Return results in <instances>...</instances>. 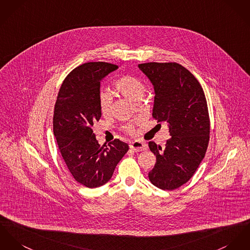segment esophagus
Listing matches in <instances>:
<instances>
[{
    "label": "esophagus",
    "instance_id": "34e87169",
    "mask_svg": "<svg viewBox=\"0 0 250 250\" xmlns=\"http://www.w3.org/2000/svg\"><path fill=\"white\" fill-rule=\"evenodd\" d=\"M129 146L135 152H140V151L146 150V147H147L146 143H143V142H140V141H134V142L130 143Z\"/></svg>",
    "mask_w": 250,
    "mask_h": 250
}]
</instances>
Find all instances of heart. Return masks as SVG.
Instances as JSON below:
<instances>
[{"mask_svg":"<svg viewBox=\"0 0 250 250\" xmlns=\"http://www.w3.org/2000/svg\"><path fill=\"white\" fill-rule=\"evenodd\" d=\"M116 89L128 100L136 102L141 99L145 93L144 83L137 78L132 76H124L120 78L115 83ZM113 98L107 91H104L99 96V106L104 115H109L112 110ZM125 130L128 132L133 131L132 125H126Z\"/></svg>","mask_w":250,"mask_h":250,"instance_id":"heart-1","label":"heart"}]
</instances>
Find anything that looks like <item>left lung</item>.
<instances>
[{
  "label": "left lung",
  "instance_id": "left-lung-1",
  "mask_svg": "<svg viewBox=\"0 0 250 250\" xmlns=\"http://www.w3.org/2000/svg\"><path fill=\"white\" fill-rule=\"evenodd\" d=\"M154 87L152 116L167 122L171 138L165 148L149 142L156 164L148 178L155 187L173 190L186 184L205 158L209 142V116L204 90L177 62L138 64Z\"/></svg>",
  "mask_w": 250,
  "mask_h": 250
}]
</instances>
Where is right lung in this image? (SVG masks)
Returning <instances> with one entry per match:
<instances>
[{"instance_id": "1", "label": "right lung", "mask_w": 250, "mask_h": 250, "mask_svg": "<svg viewBox=\"0 0 250 250\" xmlns=\"http://www.w3.org/2000/svg\"><path fill=\"white\" fill-rule=\"evenodd\" d=\"M116 69L118 65L104 62L78 66L62 82L55 104L53 132L60 152L73 178L89 188L106 184L128 150L119 139L101 146L92 130L102 116L101 81Z\"/></svg>"}]
</instances>
